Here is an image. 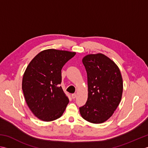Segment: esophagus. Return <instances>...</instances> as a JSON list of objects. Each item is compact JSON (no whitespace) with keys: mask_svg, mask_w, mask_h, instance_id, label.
Returning a JSON list of instances; mask_svg holds the SVG:
<instances>
[{"mask_svg":"<svg viewBox=\"0 0 148 148\" xmlns=\"http://www.w3.org/2000/svg\"><path fill=\"white\" fill-rule=\"evenodd\" d=\"M71 97H72V99H75V98L76 97V94H72V95H71Z\"/></svg>","mask_w":148,"mask_h":148,"instance_id":"1","label":"esophagus"}]
</instances>
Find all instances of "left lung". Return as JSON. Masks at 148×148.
I'll use <instances>...</instances> for the list:
<instances>
[{"label":"left lung","instance_id":"obj_1","mask_svg":"<svg viewBox=\"0 0 148 148\" xmlns=\"http://www.w3.org/2000/svg\"><path fill=\"white\" fill-rule=\"evenodd\" d=\"M87 73L88 99L79 112L89 123L101 124L114 114L122 98L123 81L119 68L102 53L90 54L82 59Z\"/></svg>","mask_w":148,"mask_h":148}]
</instances>
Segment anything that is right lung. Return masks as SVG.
<instances>
[{
    "label": "right lung",
    "mask_w": 148,
    "mask_h": 148,
    "mask_svg": "<svg viewBox=\"0 0 148 148\" xmlns=\"http://www.w3.org/2000/svg\"><path fill=\"white\" fill-rule=\"evenodd\" d=\"M75 52L49 49L38 54L23 75L22 88L26 103L35 116L45 122L60 118L69 102L60 84L62 69Z\"/></svg>",
    "instance_id": "1"
}]
</instances>
